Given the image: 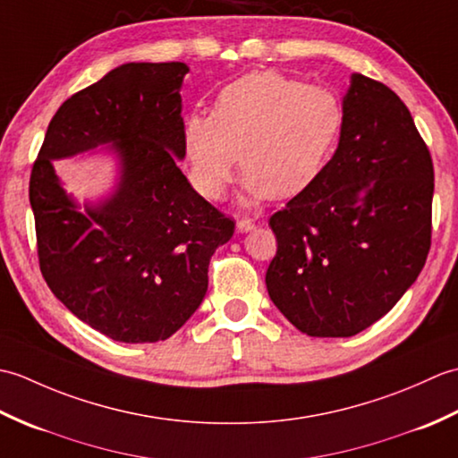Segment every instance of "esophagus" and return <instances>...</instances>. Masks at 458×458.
Listing matches in <instances>:
<instances>
[{"label":"esophagus","mask_w":458,"mask_h":458,"mask_svg":"<svg viewBox=\"0 0 458 458\" xmlns=\"http://www.w3.org/2000/svg\"><path fill=\"white\" fill-rule=\"evenodd\" d=\"M236 228H238V232H250V230L256 228V222L251 218H240L236 222Z\"/></svg>","instance_id":"esophagus-1"}]
</instances>
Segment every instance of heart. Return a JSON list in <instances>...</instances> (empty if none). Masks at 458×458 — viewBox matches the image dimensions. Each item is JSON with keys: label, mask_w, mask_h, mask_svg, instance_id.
Wrapping results in <instances>:
<instances>
[{"label": "heart", "mask_w": 458, "mask_h": 458, "mask_svg": "<svg viewBox=\"0 0 458 458\" xmlns=\"http://www.w3.org/2000/svg\"><path fill=\"white\" fill-rule=\"evenodd\" d=\"M344 125L340 96L279 72H250L224 86L212 114L184 120L189 181L218 200L240 169L250 199L293 197L313 182Z\"/></svg>", "instance_id": "heart-1"}]
</instances>
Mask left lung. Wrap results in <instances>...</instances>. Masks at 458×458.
I'll return each instance as SVG.
<instances>
[{
  "mask_svg": "<svg viewBox=\"0 0 458 458\" xmlns=\"http://www.w3.org/2000/svg\"><path fill=\"white\" fill-rule=\"evenodd\" d=\"M338 149L269 218L267 293L309 336H354L390 313L431 248L435 173L407 106L352 74Z\"/></svg>",
  "mask_w": 458,
  "mask_h": 458,
  "instance_id": "obj_1",
  "label": "left lung"
}]
</instances>
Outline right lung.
Listing matches in <instances>:
<instances>
[{
  "label": "right lung",
  "instance_id": "add662e5",
  "mask_svg": "<svg viewBox=\"0 0 458 458\" xmlns=\"http://www.w3.org/2000/svg\"><path fill=\"white\" fill-rule=\"evenodd\" d=\"M184 63H128L72 94L53 115L29 181L38 267L55 297L118 343H157L187 323L208 289V264L234 234L177 167L184 157ZM114 142L119 189L78 208L51 158Z\"/></svg>",
  "mask_w": 458,
  "mask_h": 458
}]
</instances>
